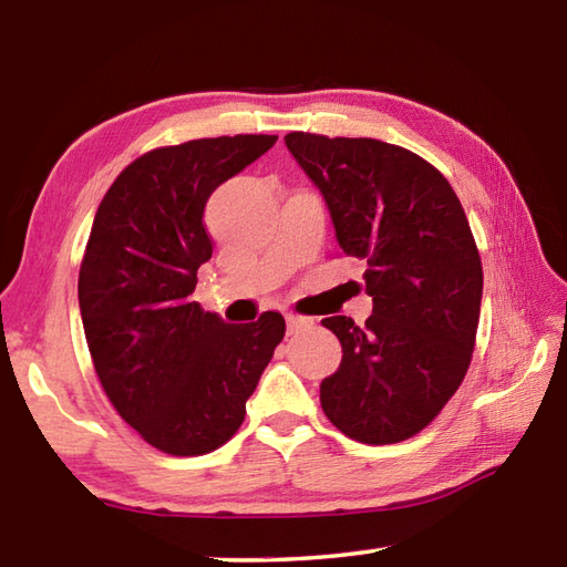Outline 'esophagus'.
<instances>
[{"label": "esophagus", "mask_w": 567, "mask_h": 567, "mask_svg": "<svg viewBox=\"0 0 567 567\" xmlns=\"http://www.w3.org/2000/svg\"><path fill=\"white\" fill-rule=\"evenodd\" d=\"M287 334H297L307 328H312V318H305V315H287Z\"/></svg>", "instance_id": "obj_1"}]
</instances>
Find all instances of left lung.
I'll list each match as a JSON object with an SVG mask.
<instances>
[{"instance_id": "1", "label": "left lung", "mask_w": 567, "mask_h": 567, "mask_svg": "<svg viewBox=\"0 0 567 567\" xmlns=\"http://www.w3.org/2000/svg\"><path fill=\"white\" fill-rule=\"evenodd\" d=\"M287 150L328 203L344 255L364 262L372 315H334L342 362L320 385L324 415L364 445L402 443L465 380L483 265L455 189L427 159L370 137L290 132Z\"/></svg>"}]
</instances>
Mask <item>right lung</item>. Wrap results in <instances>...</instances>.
<instances>
[{
    "mask_svg": "<svg viewBox=\"0 0 567 567\" xmlns=\"http://www.w3.org/2000/svg\"><path fill=\"white\" fill-rule=\"evenodd\" d=\"M275 142L235 134L150 150L94 215L76 285L94 372L120 417L167 455L225 445L285 338L280 312L227 324L192 300L213 257L209 195Z\"/></svg>",
    "mask_w": 567,
    "mask_h": 567,
    "instance_id": "obj_1",
    "label": "right lung"
}]
</instances>
